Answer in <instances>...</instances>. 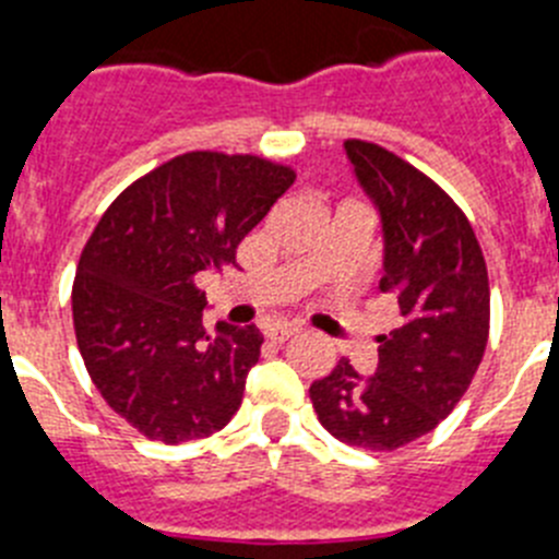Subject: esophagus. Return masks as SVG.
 <instances>
[{"mask_svg": "<svg viewBox=\"0 0 559 559\" xmlns=\"http://www.w3.org/2000/svg\"><path fill=\"white\" fill-rule=\"evenodd\" d=\"M295 334H298V325L273 323V325H267V329H264V336H267V340H273V342H286L289 336H295Z\"/></svg>", "mask_w": 559, "mask_h": 559, "instance_id": "esophagus-1", "label": "esophagus"}]
</instances>
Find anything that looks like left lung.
Instances as JSON below:
<instances>
[{"label": "left lung", "mask_w": 559, "mask_h": 559, "mask_svg": "<svg viewBox=\"0 0 559 559\" xmlns=\"http://www.w3.org/2000/svg\"><path fill=\"white\" fill-rule=\"evenodd\" d=\"M361 189L381 214L384 275L401 325L379 336V367L361 379L348 359L309 386L329 435L395 451L437 429L474 381L490 334V284L460 205L420 169L379 144L345 142Z\"/></svg>", "instance_id": "1"}]
</instances>
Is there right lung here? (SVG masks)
<instances>
[{
  "mask_svg": "<svg viewBox=\"0 0 559 559\" xmlns=\"http://www.w3.org/2000/svg\"><path fill=\"white\" fill-rule=\"evenodd\" d=\"M295 173L259 155L198 150L119 194L80 253L78 348L105 404L147 440H200L228 426L259 361L255 325H203L198 275L236 267V248Z\"/></svg>",
  "mask_w": 559,
  "mask_h": 559,
  "instance_id": "right-lung-1",
  "label": "right lung"
}]
</instances>
